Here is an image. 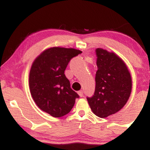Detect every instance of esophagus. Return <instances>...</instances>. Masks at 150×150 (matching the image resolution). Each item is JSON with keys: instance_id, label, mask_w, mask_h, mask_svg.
Segmentation results:
<instances>
[{"instance_id": "1", "label": "esophagus", "mask_w": 150, "mask_h": 150, "mask_svg": "<svg viewBox=\"0 0 150 150\" xmlns=\"http://www.w3.org/2000/svg\"><path fill=\"white\" fill-rule=\"evenodd\" d=\"M77 94H79V96H80V97H83V92H82V90H80V91H79L78 92H77Z\"/></svg>"}]
</instances>
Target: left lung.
<instances>
[{"label": "left lung", "mask_w": 150, "mask_h": 150, "mask_svg": "<svg viewBox=\"0 0 150 150\" xmlns=\"http://www.w3.org/2000/svg\"><path fill=\"white\" fill-rule=\"evenodd\" d=\"M95 92L87 97L92 112L106 118L120 111L128 101L132 90V79L124 61L115 53L96 49Z\"/></svg>", "instance_id": "left-lung-1"}]
</instances>
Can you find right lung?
<instances>
[{
    "label": "right lung",
    "mask_w": 150,
    "mask_h": 150,
    "mask_svg": "<svg viewBox=\"0 0 150 150\" xmlns=\"http://www.w3.org/2000/svg\"><path fill=\"white\" fill-rule=\"evenodd\" d=\"M81 53L73 48L51 47L32 63L29 77L32 97L38 107L53 117L68 114L79 97L64 72L71 58Z\"/></svg>",
    "instance_id": "add662e5"
}]
</instances>
